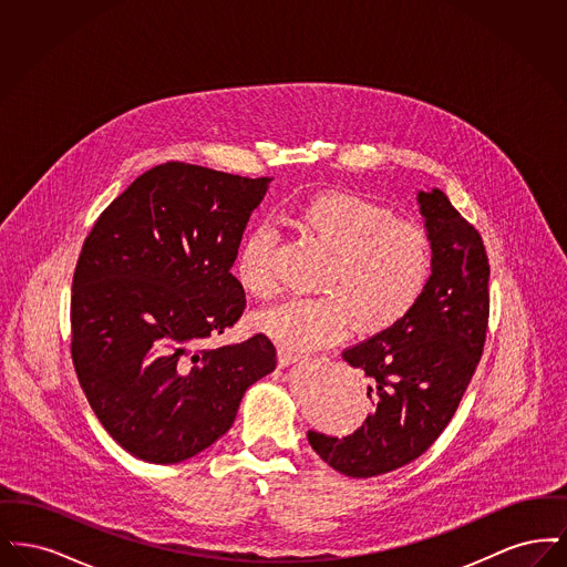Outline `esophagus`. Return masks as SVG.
Returning a JSON list of instances; mask_svg holds the SVG:
<instances>
[{"label":"esophagus","instance_id":"esophagus-1","mask_svg":"<svg viewBox=\"0 0 567 567\" xmlns=\"http://www.w3.org/2000/svg\"><path fill=\"white\" fill-rule=\"evenodd\" d=\"M299 359H303V354L301 352L291 351V349H280L278 351V361H280V368H287V365H291V363H296Z\"/></svg>","mask_w":567,"mask_h":567}]
</instances>
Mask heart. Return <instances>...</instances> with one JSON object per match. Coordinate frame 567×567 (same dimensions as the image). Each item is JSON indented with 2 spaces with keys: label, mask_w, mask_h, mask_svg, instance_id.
Segmentation results:
<instances>
[{
  "label": "heart",
  "mask_w": 567,
  "mask_h": 567,
  "mask_svg": "<svg viewBox=\"0 0 567 567\" xmlns=\"http://www.w3.org/2000/svg\"><path fill=\"white\" fill-rule=\"evenodd\" d=\"M306 240L329 255L317 299H287L261 312L255 324L291 351H315L340 342L357 327L377 336L402 323L432 280L427 234L389 208L344 190L306 199L296 216ZM276 231L255 225L238 250L236 276L248 296L270 299Z\"/></svg>",
  "instance_id": "heart-1"
}]
</instances>
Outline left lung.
<instances>
[{"instance_id":"obj_1","label":"left lung","mask_w":567,"mask_h":567,"mask_svg":"<svg viewBox=\"0 0 567 567\" xmlns=\"http://www.w3.org/2000/svg\"><path fill=\"white\" fill-rule=\"evenodd\" d=\"M433 271L416 308L342 352L368 378L372 414L357 432H308L340 474L370 478L421 457L446 430L476 372L488 324V257L478 229L440 189L419 190Z\"/></svg>"}]
</instances>
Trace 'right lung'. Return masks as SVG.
I'll list each match as a JSON object with an SVG mask.
<instances>
[{
  "mask_svg": "<svg viewBox=\"0 0 567 567\" xmlns=\"http://www.w3.org/2000/svg\"><path fill=\"white\" fill-rule=\"evenodd\" d=\"M270 181L162 163L84 238L72 361L100 423L134 457L178 463L202 453L234 425L244 391L276 368L264 333L206 347L243 317L231 266Z\"/></svg>",
  "mask_w": 567,
  "mask_h": 567,
  "instance_id": "1",
  "label": "right lung"
}]
</instances>
